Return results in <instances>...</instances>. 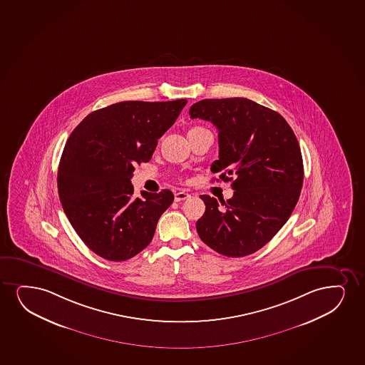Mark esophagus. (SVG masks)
I'll list each match as a JSON object with an SVG mask.
<instances>
[{"label": "esophagus", "instance_id": "1", "mask_svg": "<svg viewBox=\"0 0 365 365\" xmlns=\"http://www.w3.org/2000/svg\"><path fill=\"white\" fill-rule=\"evenodd\" d=\"M190 197H191V195H190L189 192H185V191H179V192H176L175 194L176 202L185 201V200L190 199Z\"/></svg>", "mask_w": 365, "mask_h": 365}]
</instances>
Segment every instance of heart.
Segmentation results:
<instances>
[{"label": "heart", "instance_id": "1", "mask_svg": "<svg viewBox=\"0 0 365 365\" xmlns=\"http://www.w3.org/2000/svg\"><path fill=\"white\" fill-rule=\"evenodd\" d=\"M197 130V128H192V130H190L189 132H191V130Z\"/></svg>", "mask_w": 365, "mask_h": 365}]
</instances>
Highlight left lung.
I'll return each mask as SVG.
<instances>
[{
	"label": "left lung",
	"mask_w": 365,
	"mask_h": 365,
	"mask_svg": "<svg viewBox=\"0 0 365 365\" xmlns=\"http://www.w3.org/2000/svg\"><path fill=\"white\" fill-rule=\"evenodd\" d=\"M191 118L218 130V160L211 170L232 181V199L201 195L206 205L196 230L205 245L232 258L250 255L280 231L300 197L304 164L294 130L282 115L243 98H210Z\"/></svg>",
	"instance_id": "left-lung-1"
}]
</instances>
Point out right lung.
<instances>
[{"instance_id":"right-lung-1","label":"right lung","mask_w":365,"mask_h":365,"mask_svg":"<svg viewBox=\"0 0 365 365\" xmlns=\"http://www.w3.org/2000/svg\"><path fill=\"white\" fill-rule=\"evenodd\" d=\"M186 103L118 102L91 112L70 134L58 168L59 199L75 232L101 258L123 262L152 242L174 195L165 189L134 197L130 179Z\"/></svg>"}]
</instances>
